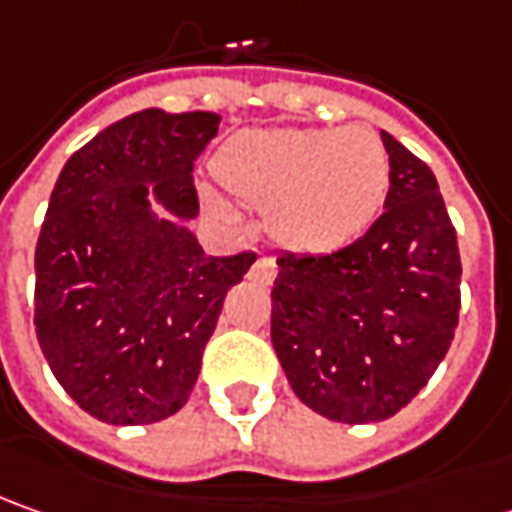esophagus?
Here are the masks:
<instances>
[{
  "mask_svg": "<svg viewBox=\"0 0 512 512\" xmlns=\"http://www.w3.org/2000/svg\"><path fill=\"white\" fill-rule=\"evenodd\" d=\"M274 274H277V266H274V260L269 255H260L255 260V266H252V277H255L257 283H272Z\"/></svg>",
  "mask_w": 512,
  "mask_h": 512,
  "instance_id": "1",
  "label": "esophagus"
}]
</instances>
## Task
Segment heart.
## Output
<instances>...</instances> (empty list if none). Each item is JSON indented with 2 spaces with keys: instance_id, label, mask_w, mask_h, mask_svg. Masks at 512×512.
Listing matches in <instances>:
<instances>
[{
  "instance_id": "obj_1",
  "label": "heart",
  "mask_w": 512,
  "mask_h": 512,
  "mask_svg": "<svg viewBox=\"0 0 512 512\" xmlns=\"http://www.w3.org/2000/svg\"><path fill=\"white\" fill-rule=\"evenodd\" d=\"M215 175L235 198L266 209L291 252H334L377 218L391 184L388 150L371 127H280L229 138Z\"/></svg>"
}]
</instances>
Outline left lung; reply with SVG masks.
<instances>
[{"instance_id":"1","label":"left lung","mask_w":512,"mask_h":512,"mask_svg":"<svg viewBox=\"0 0 512 512\" xmlns=\"http://www.w3.org/2000/svg\"><path fill=\"white\" fill-rule=\"evenodd\" d=\"M385 209L328 255H280L272 345L291 391L326 419L402 411L448 354L462 306L456 229L431 167L382 133Z\"/></svg>"}]
</instances>
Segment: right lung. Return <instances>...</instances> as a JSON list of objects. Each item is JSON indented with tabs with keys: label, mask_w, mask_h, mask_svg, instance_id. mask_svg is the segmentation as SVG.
I'll list each match as a JSON object with an SVG mask.
<instances>
[{
	"label": "right lung",
	"mask_w": 512,
	"mask_h": 512,
	"mask_svg": "<svg viewBox=\"0 0 512 512\" xmlns=\"http://www.w3.org/2000/svg\"><path fill=\"white\" fill-rule=\"evenodd\" d=\"M218 113L141 110L110 124L64 164L36 243L33 326L76 405L110 425L181 411L198 379L223 297L255 252L206 257L195 235L155 218L198 215L192 169Z\"/></svg>",
	"instance_id": "obj_1"
}]
</instances>
